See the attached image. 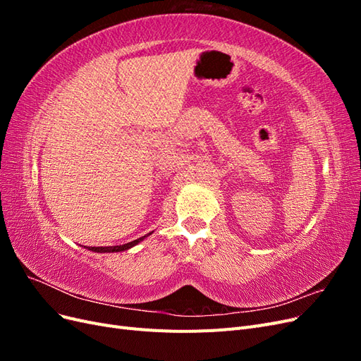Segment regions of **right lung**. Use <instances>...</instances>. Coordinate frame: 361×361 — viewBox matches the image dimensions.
<instances>
[{
	"instance_id": "right-lung-1",
	"label": "right lung",
	"mask_w": 361,
	"mask_h": 361,
	"mask_svg": "<svg viewBox=\"0 0 361 361\" xmlns=\"http://www.w3.org/2000/svg\"><path fill=\"white\" fill-rule=\"evenodd\" d=\"M150 233H152V232H150ZM150 233H147V235H145V236H141V238L135 239V241H130V243H128V244H123V245H113V247H89V250L96 251V253H117V251H125V250L133 248L134 245H137L138 243L143 241L145 238H147Z\"/></svg>"
}]
</instances>
